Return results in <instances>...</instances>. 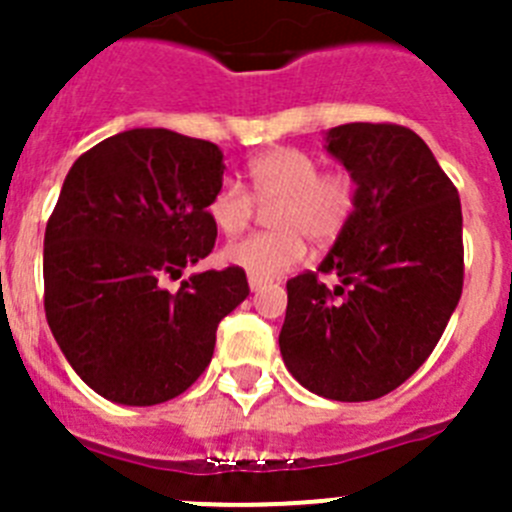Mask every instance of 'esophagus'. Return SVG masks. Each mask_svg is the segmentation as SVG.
<instances>
[{"mask_svg": "<svg viewBox=\"0 0 512 512\" xmlns=\"http://www.w3.org/2000/svg\"><path fill=\"white\" fill-rule=\"evenodd\" d=\"M248 287H251V292H261V289L266 287L264 279H256V277H248Z\"/></svg>", "mask_w": 512, "mask_h": 512, "instance_id": "34e87169", "label": "esophagus"}]
</instances>
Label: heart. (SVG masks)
I'll use <instances>...</instances> for the list:
<instances>
[{
  "label": "heart",
  "mask_w": 512,
  "mask_h": 512,
  "mask_svg": "<svg viewBox=\"0 0 512 512\" xmlns=\"http://www.w3.org/2000/svg\"><path fill=\"white\" fill-rule=\"evenodd\" d=\"M251 192L238 179H220L207 202L215 228L238 235L251 225L256 202L270 205L274 230L230 243L223 261L256 279H274L300 264L307 238L318 246L336 241L356 205V182L348 171H320L318 158L300 148H269L248 164Z\"/></svg>",
  "instance_id": "b5f03b06"
}]
</instances>
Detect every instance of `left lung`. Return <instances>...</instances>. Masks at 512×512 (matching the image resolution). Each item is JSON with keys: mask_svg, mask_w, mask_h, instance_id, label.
<instances>
[{"mask_svg": "<svg viewBox=\"0 0 512 512\" xmlns=\"http://www.w3.org/2000/svg\"><path fill=\"white\" fill-rule=\"evenodd\" d=\"M325 151L354 176L356 205L318 271L287 282L279 348L289 374L315 395L377 400L418 372L459 305V192L402 125H338ZM318 273L342 282L330 290Z\"/></svg>", "mask_w": 512, "mask_h": 512, "instance_id": "left-lung-1", "label": "left lung"}]
</instances>
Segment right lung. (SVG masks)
<instances>
[{"instance_id":"1","label":"right lung","mask_w":512,"mask_h":512,"mask_svg":"<svg viewBox=\"0 0 512 512\" xmlns=\"http://www.w3.org/2000/svg\"><path fill=\"white\" fill-rule=\"evenodd\" d=\"M223 169L210 140L133 128L66 174L45 225V318L97 395L138 408L182 395L210 364L220 320L248 297L238 266L164 287L215 246L207 202Z\"/></svg>"}]
</instances>
